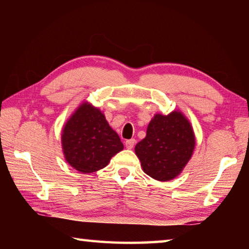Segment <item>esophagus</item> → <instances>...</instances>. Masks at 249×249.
Wrapping results in <instances>:
<instances>
[{"label": "esophagus", "instance_id": "1", "mask_svg": "<svg viewBox=\"0 0 249 249\" xmlns=\"http://www.w3.org/2000/svg\"><path fill=\"white\" fill-rule=\"evenodd\" d=\"M135 142H135L134 138H132V140L126 141V142H125V146H126V148H127V149H132L133 147L135 146Z\"/></svg>", "mask_w": 249, "mask_h": 249}]
</instances>
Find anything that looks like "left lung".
<instances>
[{"label":"left lung","mask_w":249,"mask_h":249,"mask_svg":"<svg viewBox=\"0 0 249 249\" xmlns=\"http://www.w3.org/2000/svg\"><path fill=\"white\" fill-rule=\"evenodd\" d=\"M195 145L190 123L180 112H172L154 116L146 137L135 147V153L145 174L156 180L168 181L182 171Z\"/></svg>","instance_id":"8db88e82"}]
</instances>
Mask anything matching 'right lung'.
Returning <instances> with one entry per match:
<instances>
[{
    "label": "right lung",
    "instance_id": "1",
    "mask_svg": "<svg viewBox=\"0 0 249 249\" xmlns=\"http://www.w3.org/2000/svg\"><path fill=\"white\" fill-rule=\"evenodd\" d=\"M62 148L71 167L82 174L102 169L124 148L100 109L83 103L62 130Z\"/></svg>",
    "mask_w": 249,
    "mask_h": 249
}]
</instances>
